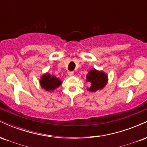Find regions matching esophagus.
Segmentation results:
<instances>
[{"label": "esophagus", "instance_id": "34e87169", "mask_svg": "<svg viewBox=\"0 0 147 147\" xmlns=\"http://www.w3.org/2000/svg\"><path fill=\"white\" fill-rule=\"evenodd\" d=\"M73 75H74V72L72 71L68 72V75L70 76V77H72V76H73Z\"/></svg>", "mask_w": 147, "mask_h": 147}]
</instances>
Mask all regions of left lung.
Segmentation results:
<instances>
[{"label": "left lung", "instance_id": "1", "mask_svg": "<svg viewBox=\"0 0 147 147\" xmlns=\"http://www.w3.org/2000/svg\"><path fill=\"white\" fill-rule=\"evenodd\" d=\"M107 74L102 70L92 69L86 75V82L90 83V88L88 90L90 92H96L97 90H102L105 87L108 82Z\"/></svg>", "mask_w": 147, "mask_h": 147}]
</instances>
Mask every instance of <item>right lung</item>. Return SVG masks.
Instances as JSON below:
<instances>
[{"mask_svg":"<svg viewBox=\"0 0 147 147\" xmlns=\"http://www.w3.org/2000/svg\"><path fill=\"white\" fill-rule=\"evenodd\" d=\"M39 83L42 88L47 91L53 92L55 89L59 87V86L62 84V82L59 79L57 78L56 76L45 73L41 77Z\"/></svg>","mask_w":147,"mask_h":147,"instance_id":"right-lung-1","label":"right lung"}]
</instances>
